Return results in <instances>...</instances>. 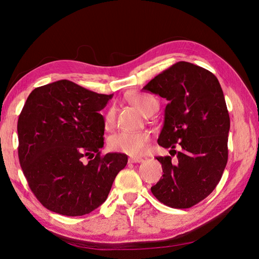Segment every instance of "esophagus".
<instances>
[{"label":"esophagus","instance_id":"34e87169","mask_svg":"<svg viewBox=\"0 0 259 259\" xmlns=\"http://www.w3.org/2000/svg\"><path fill=\"white\" fill-rule=\"evenodd\" d=\"M143 161H144V159L139 158V156H131V158H128L130 163H140Z\"/></svg>","mask_w":259,"mask_h":259}]
</instances>
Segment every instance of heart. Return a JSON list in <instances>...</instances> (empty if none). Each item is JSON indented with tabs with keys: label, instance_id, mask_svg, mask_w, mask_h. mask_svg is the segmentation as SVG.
<instances>
[{
	"label": "heart",
	"instance_id": "obj_1",
	"mask_svg": "<svg viewBox=\"0 0 259 259\" xmlns=\"http://www.w3.org/2000/svg\"><path fill=\"white\" fill-rule=\"evenodd\" d=\"M130 103L134 105L144 115L158 109V101L149 95H133L130 97ZM115 124V108H109L104 115V126L107 131L113 128ZM151 136L147 132L127 133L117 132L108 139V147L110 150L116 152H123L130 155L143 154L150 143Z\"/></svg>",
	"mask_w": 259,
	"mask_h": 259
}]
</instances>
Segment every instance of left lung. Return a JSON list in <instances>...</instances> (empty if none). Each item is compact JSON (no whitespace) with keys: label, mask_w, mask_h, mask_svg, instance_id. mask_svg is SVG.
<instances>
[{"label":"left lung","mask_w":259,"mask_h":259,"mask_svg":"<svg viewBox=\"0 0 259 259\" xmlns=\"http://www.w3.org/2000/svg\"><path fill=\"white\" fill-rule=\"evenodd\" d=\"M144 90L168 101L158 144L180 148L175 163L156 156L164 174L151 192L169 207L189 208L213 192L228 161L230 117L221 84L208 70L179 61Z\"/></svg>","instance_id":"left-lung-1"}]
</instances>
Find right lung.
Segmentation results:
<instances>
[{
    "label": "right lung",
    "instance_id": "right-lung-1",
    "mask_svg": "<svg viewBox=\"0 0 259 259\" xmlns=\"http://www.w3.org/2000/svg\"><path fill=\"white\" fill-rule=\"evenodd\" d=\"M112 96L60 80L34 89L27 98L17 124L18 156L44 207L82 216L107 200L127 164L126 154L100 152L105 126L99 111Z\"/></svg>",
    "mask_w": 259,
    "mask_h": 259
}]
</instances>
